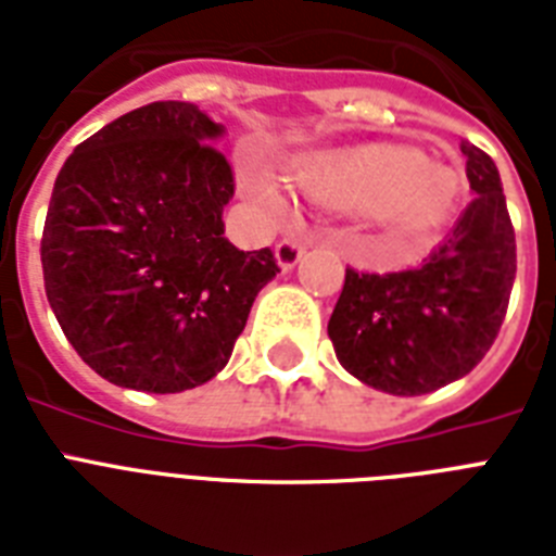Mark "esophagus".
I'll use <instances>...</instances> for the list:
<instances>
[{
    "mask_svg": "<svg viewBox=\"0 0 556 556\" xmlns=\"http://www.w3.org/2000/svg\"><path fill=\"white\" fill-rule=\"evenodd\" d=\"M303 242H296V239H282V242L274 248V260H277V265L282 270H291L296 262L303 260Z\"/></svg>",
    "mask_w": 556,
    "mask_h": 556,
    "instance_id": "obj_1",
    "label": "esophagus"
}]
</instances>
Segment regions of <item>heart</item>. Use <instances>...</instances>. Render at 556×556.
<instances>
[{
	"mask_svg": "<svg viewBox=\"0 0 556 556\" xmlns=\"http://www.w3.org/2000/svg\"><path fill=\"white\" fill-rule=\"evenodd\" d=\"M300 187L314 201L340 210H378L409 242H424L456 204L458 176L444 164H430L415 150L375 147L346 155L308 161ZM244 190L268 213H282L286 199L270 176L251 169Z\"/></svg>",
	"mask_w": 556,
	"mask_h": 556,
	"instance_id": "1",
	"label": "heart"
}]
</instances>
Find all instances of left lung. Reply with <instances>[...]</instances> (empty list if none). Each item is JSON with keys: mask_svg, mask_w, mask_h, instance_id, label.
I'll use <instances>...</instances> for the list:
<instances>
[{"mask_svg": "<svg viewBox=\"0 0 556 556\" xmlns=\"http://www.w3.org/2000/svg\"><path fill=\"white\" fill-rule=\"evenodd\" d=\"M476 192L447 239L415 268L346 270L329 320L340 366L389 395H427L465 378L508 312L517 242L500 169L462 141Z\"/></svg>", "mask_w": 556, "mask_h": 556, "instance_id": "left-lung-1", "label": "left lung"}]
</instances>
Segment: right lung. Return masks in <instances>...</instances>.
<instances>
[{"mask_svg": "<svg viewBox=\"0 0 556 556\" xmlns=\"http://www.w3.org/2000/svg\"><path fill=\"white\" fill-rule=\"evenodd\" d=\"M222 135L199 106L159 100L91 135L56 176L39 248L48 303L115 387L167 395L216 378L279 274L270 248L225 239Z\"/></svg>", "mask_w": 556, "mask_h": 556, "instance_id": "right-lung-1", "label": "right lung"}]
</instances>
